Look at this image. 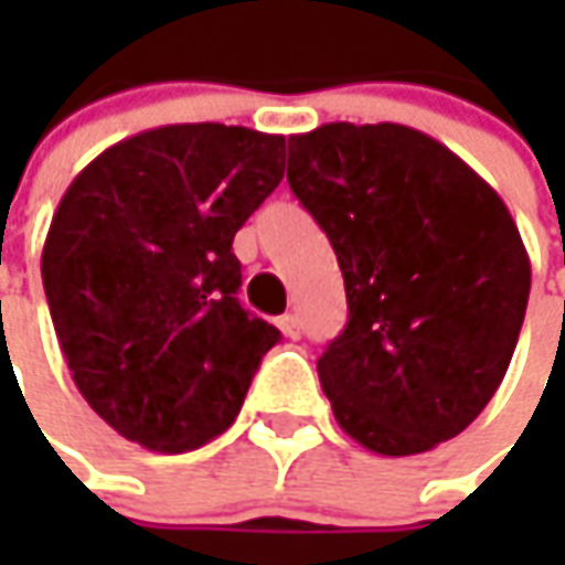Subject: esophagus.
I'll return each instance as SVG.
<instances>
[{
  "label": "esophagus",
  "mask_w": 565,
  "mask_h": 565,
  "mask_svg": "<svg viewBox=\"0 0 565 565\" xmlns=\"http://www.w3.org/2000/svg\"><path fill=\"white\" fill-rule=\"evenodd\" d=\"M276 323H279V330H282L289 339L301 337V323H298V317L295 315H282Z\"/></svg>",
  "instance_id": "1"
}]
</instances>
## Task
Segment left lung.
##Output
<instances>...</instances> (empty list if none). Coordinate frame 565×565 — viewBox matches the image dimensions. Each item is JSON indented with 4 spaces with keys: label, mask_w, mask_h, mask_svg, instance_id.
Listing matches in <instances>:
<instances>
[{
    "label": "left lung",
    "mask_w": 565,
    "mask_h": 565,
    "mask_svg": "<svg viewBox=\"0 0 565 565\" xmlns=\"http://www.w3.org/2000/svg\"><path fill=\"white\" fill-rule=\"evenodd\" d=\"M286 179L345 279L349 323L317 359L339 427L380 456L462 434L503 383L532 289L500 194L393 121L295 135Z\"/></svg>",
    "instance_id": "1"
}]
</instances>
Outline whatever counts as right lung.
Segmentation results:
<instances>
[{"instance_id": "1", "label": "right lung", "mask_w": 565, "mask_h": 565, "mask_svg": "<svg viewBox=\"0 0 565 565\" xmlns=\"http://www.w3.org/2000/svg\"><path fill=\"white\" fill-rule=\"evenodd\" d=\"M282 169V135L163 125L103 150L62 194L43 289L75 386L125 440L188 452L235 422L279 330L238 305L232 238Z\"/></svg>"}]
</instances>
